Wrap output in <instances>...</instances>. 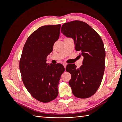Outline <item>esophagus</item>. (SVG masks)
Masks as SVG:
<instances>
[{
  "label": "esophagus",
  "mask_w": 122,
  "mask_h": 122,
  "mask_svg": "<svg viewBox=\"0 0 122 122\" xmlns=\"http://www.w3.org/2000/svg\"><path fill=\"white\" fill-rule=\"evenodd\" d=\"M63 65H64V66L65 68L66 69V66H67V64H65V63H64V64H63Z\"/></svg>",
  "instance_id": "esophagus-1"
}]
</instances>
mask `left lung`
Instances as JSON below:
<instances>
[{
  "mask_svg": "<svg viewBox=\"0 0 122 122\" xmlns=\"http://www.w3.org/2000/svg\"><path fill=\"white\" fill-rule=\"evenodd\" d=\"M61 32L72 38L76 51L83 56L79 69L75 64L67 65L66 71L71 74L69 81L72 93L79 98L93 95L100 86L105 69V51L100 36L87 23L73 21L62 25Z\"/></svg>",
  "mask_w": 122,
  "mask_h": 122,
  "instance_id": "1",
  "label": "left lung"
}]
</instances>
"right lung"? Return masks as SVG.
<instances>
[{"label": "right lung", "instance_id": "1", "mask_svg": "<svg viewBox=\"0 0 122 122\" xmlns=\"http://www.w3.org/2000/svg\"><path fill=\"white\" fill-rule=\"evenodd\" d=\"M61 24L40 27L32 33L24 46L19 63L23 82L37 100L47 103L56 98L57 87L65 71L61 64L46 63L60 34Z\"/></svg>", "mask_w": 122, "mask_h": 122}]
</instances>
